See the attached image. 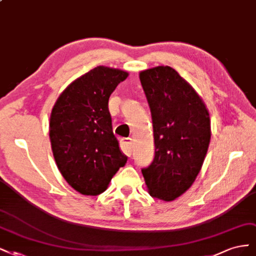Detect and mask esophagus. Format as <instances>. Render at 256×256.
Returning <instances> with one entry per match:
<instances>
[{
	"instance_id": "1",
	"label": "esophagus",
	"mask_w": 256,
	"mask_h": 256,
	"mask_svg": "<svg viewBox=\"0 0 256 256\" xmlns=\"http://www.w3.org/2000/svg\"><path fill=\"white\" fill-rule=\"evenodd\" d=\"M121 150L128 156L132 155V151H133V140L130 138H122L120 140Z\"/></svg>"
}]
</instances>
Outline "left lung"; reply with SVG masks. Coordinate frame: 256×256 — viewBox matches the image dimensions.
Returning <instances> with one entry per match:
<instances>
[{
	"mask_svg": "<svg viewBox=\"0 0 256 256\" xmlns=\"http://www.w3.org/2000/svg\"><path fill=\"white\" fill-rule=\"evenodd\" d=\"M150 106L155 155L142 168L149 194L173 201L192 185L210 140L208 108L194 89L168 66L140 72Z\"/></svg>",
	"mask_w": 256,
	"mask_h": 256,
	"instance_id": "1",
	"label": "left lung"
}]
</instances>
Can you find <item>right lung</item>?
<instances>
[{
    "instance_id": "right-lung-1",
    "label": "right lung",
    "mask_w": 256,
    "mask_h": 256,
    "mask_svg": "<svg viewBox=\"0 0 256 256\" xmlns=\"http://www.w3.org/2000/svg\"><path fill=\"white\" fill-rule=\"evenodd\" d=\"M128 73L96 67L76 78L57 98L50 118L55 162L68 184L82 194L98 196L128 158L112 133L108 98Z\"/></svg>"
}]
</instances>
